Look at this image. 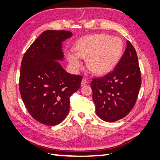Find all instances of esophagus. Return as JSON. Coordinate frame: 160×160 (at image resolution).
I'll use <instances>...</instances> for the list:
<instances>
[{
  "label": "esophagus",
  "instance_id": "1",
  "mask_svg": "<svg viewBox=\"0 0 160 160\" xmlns=\"http://www.w3.org/2000/svg\"><path fill=\"white\" fill-rule=\"evenodd\" d=\"M89 83V82L88 81V79H87L86 78H83V79H82L81 81V86H85L86 85H88Z\"/></svg>",
  "mask_w": 160,
  "mask_h": 160
}]
</instances>
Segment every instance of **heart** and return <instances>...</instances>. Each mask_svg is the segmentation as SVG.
Returning <instances> with one entry per match:
<instances>
[{
  "label": "heart",
  "mask_w": 160,
  "mask_h": 160,
  "mask_svg": "<svg viewBox=\"0 0 160 160\" xmlns=\"http://www.w3.org/2000/svg\"><path fill=\"white\" fill-rule=\"evenodd\" d=\"M75 51L67 53L71 67L77 71L82 66L81 58H88L87 66L97 75L112 71L122 57L123 44L120 38L108 34H98L81 38L75 43Z\"/></svg>",
  "instance_id": "obj_1"
}]
</instances>
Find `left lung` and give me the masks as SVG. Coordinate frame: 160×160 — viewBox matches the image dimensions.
Instances as JSON below:
<instances>
[{
  "label": "left lung",
  "instance_id": "8db88e82",
  "mask_svg": "<svg viewBox=\"0 0 160 160\" xmlns=\"http://www.w3.org/2000/svg\"><path fill=\"white\" fill-rule=\"evenodd\" d=\"M142 84L136 51L129 41L115 69L91 83L95 112L105 122L125 117L133 108Z\"/></svg>",
  "mask_w": 160,
  "mask_h": 160
}]
</instances>
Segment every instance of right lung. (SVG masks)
<instances>
[{
	"label": "right lung",
	"instance_id": "right-lung-1",
	"mask_svg": "<svg viewBox=\"0 0 160 160\" xmlns=\"http://www.w3.org/2000/svg\"><path fill=\"white\" fill-rule=\"evenodd\" d=\"M72 36L67 31L47 30L25 52L21 66L19 89L32 117L47 125L60 123L68 115L69 98L80 88L83 77L67 72L62 61V42Z\"/></svg>",
	"mask_w": 160,
	"mask_h": 160
}]
</instances>
